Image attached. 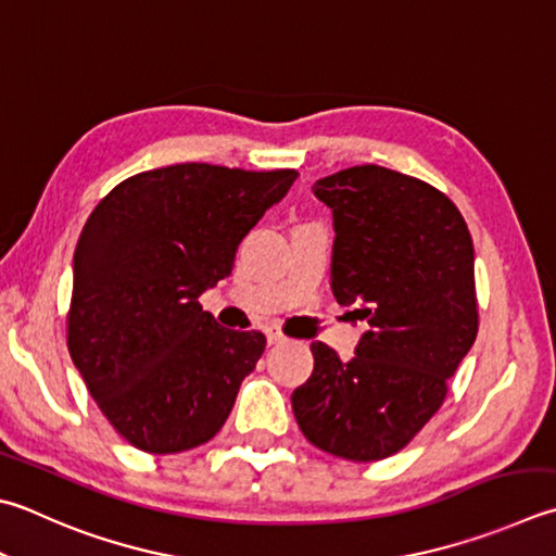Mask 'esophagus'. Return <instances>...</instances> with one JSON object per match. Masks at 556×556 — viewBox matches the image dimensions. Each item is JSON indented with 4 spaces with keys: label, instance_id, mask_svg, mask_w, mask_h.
Here are the masks:
<instances>
[{
    "label": "esophagus",
    "instance_id": "esophagus-1",
    "mask_svg": "<svg viewBox=\"0 0 556 556\" xmlns=\"http://www.w3.org/2000/svg\"><path fill=\"white\" fill-rule=\"evenodd\" d=\"M266 341H268V345L282 343L286 341V333H282L278 327H266Z\"/></svg>",
    "mask_w": 556,
    "mask_h": 556
}]
</instances>
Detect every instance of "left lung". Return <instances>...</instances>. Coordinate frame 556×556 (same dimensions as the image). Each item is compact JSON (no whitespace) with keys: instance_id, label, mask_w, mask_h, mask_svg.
Masks as SVG:
<instances>
[{"instance_id":"1","label":"left lung","mask_w":556,"mask_h":556,"mask_svg":"<svg viewBox=\"0 0 556 556\" xmlns=\"http://www.w3.org/2000/svg\"><path fill=\"white\" fill-rule=\"evenodd\" d=\"M312 191L333 213V298L370 331L351 361L309 345L292 412L324 453L372 463L431 421L477 339L472 235L445 193L384 166H351Z\"/></svg>"}]
</instances>
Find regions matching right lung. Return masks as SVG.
<instances>
[{"label":"right lung","mask_w":556,"mask_h":556,"mask_svg":"<svg viewBox=\"0 0 556 556\" xmlns=\"http://www.w3.org/2000/svg\"><path fill=\"white\" fill-rule=\"evenodd\" d=\"M295 169L174 164L135 174L93 207L75 249L67 349L109 424L144 453L211 441L266 349L219 327L198 298Z\"/></svg>","instance_id":"add662e5"}]
</instances>
